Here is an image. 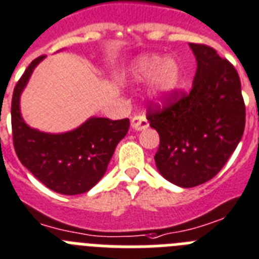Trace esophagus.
I'll return each mask as SVG.
<instances>
[{
  "mask_svg": "<svg viewBox=\"0 0 259 259\" xmlns=\"http://www.w3.org/2000/svg\"><path fill=\"white\" fill-rule=\"evenodd\" d=\"M132 127L134 130H137V132H139V130H145L146 127H148V121L147 118H146L145 116H134L132 118Z\"/></svg>",
  "mask_w": 259,
  "mask_h": 259,
  "instance_id": "obj_1",
  "label": "esophagus"
}]
</instances>
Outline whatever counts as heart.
<instances>
[{"label": "heart", "instance_id": "1", "mask_svg": "<svg viewBox=\"0 0 259 259\" xmlns=\"http://www.w3.org/2000/svg\"><path fill=\"white\" fill-rule=\"evenodd\" d=\"M134 78L146 80L152 78L150 95L157 102H163L173 95L179 87L181 69L173 57L161 58L157 55L142 56L134 67Z\"/></svg>", "mask_w": 259, "mask_h": 259}]
</instances>
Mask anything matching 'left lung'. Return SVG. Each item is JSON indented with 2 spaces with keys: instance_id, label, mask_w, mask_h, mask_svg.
<instances>
[{
  "instance_id": "left-lung-1",
  "label": "left lung",
  "mask_w": 259,
  "mask_h": 259,
  "mask_svg": "<svg viewBox=\"0 0 259 259\" xmlns=\"http://www.w3.org/2000/svg\"><path fill=\"white\" fill-rule=\"evenodd\" d=\"M189 47L197 60L190 92L180 99L175 92L163 108L150 105L147 111L150 126L160 137L157 170L181 188H194L217 176L245 127L241 82L233 65L211 47Z\"/></svg>"
}]
</instances>
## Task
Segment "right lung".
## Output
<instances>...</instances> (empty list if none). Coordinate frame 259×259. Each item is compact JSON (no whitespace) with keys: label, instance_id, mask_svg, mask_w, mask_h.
I'll return each mask as SVG.
<instances>
[{"label":"right lung","instance_id":"add662e5","mask_svg":"<svg viewBox=\"0 0 259 259\" xmlns=\"http://www.w3.org/2000/svg\"><path fill=\"white\" fill-rule=\"evenodd\" d=\"M44 57L40 56L28 65L14 89L13 143L21 163L47 188L65 195L82 194L104 176L116 146L126 136L130 121L91 117L79 127L61 134L28 126L22 118L19 100L33 69Z\"/></svg>","mask_w":259,"mask_h":259}]
</instances>
